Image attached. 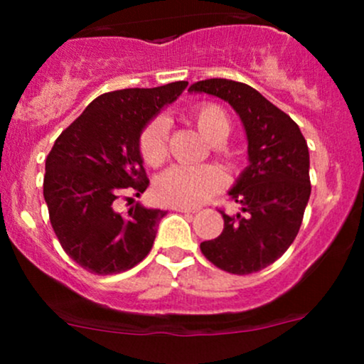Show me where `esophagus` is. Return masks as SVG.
I'll use <instances>...</instances> for the list:
<instances>
[{"label":"esophagus","instance_id":"obj_1","mask_svg":"<svg viewBox=\"0 0 364 364\" xmlns=\"http://www.w3.org/2000/svg\"><path fill=\"white\" fill-rule=\"evenodd\" d=\"M173 210H176V212H196V208L195 207H183V205H176V207H173Z\"/></svg>","mask_w":364,"mask_h":364}]
</instances>
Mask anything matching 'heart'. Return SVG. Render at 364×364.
<instances>
[{
  "label": "heart",
  "mask_w": 364,
  "mask_h": 364,
  "mask_svg": "<svg viewBox=\"0 0 364 364\" xmlns=\"http://www.w3.org/2000/svg\"><path fill=\"white\" fill-rule=\"evenodd\" d=\"M190 119L202 136L210 144H219L231 132V119L223 107L214 102H202L191 107ZM169 127L164 118L150 119L141 128L139 150L144 162L150 168H161L168 159ZM224 188V174L215 166H173L156 181L159 202L168 205L195 207L205 202Z\"/></svg>",
  "instance_id": "1"
}]
</instances>
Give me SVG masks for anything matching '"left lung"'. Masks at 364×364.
I'll list each match as a JSON object with an SVG mask.
<instances>
[{"label": "left lung", "mask_w": 364, "mask_h": 364, "mask_svg": "<svg viewBox=\"0 0 364 364\" xmlns=\"http://www.w3.org/2000/svg\"><path fill=\"white\" fill-rule=\"evenodd\" d=\"M190 92L217 95L235 107L248 136L250 166L229 191L241 214L219 208L224 229L200 245L203 257L229 274L260 272L286 253L301 228L311 193L310 152L301 129L253 87L208 78Z\"/></svg>", "instance_id": "left-lung-1"}]
</instances>
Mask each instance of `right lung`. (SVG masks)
Segmentation results:
<instances>
[{
	"label": "right lung",
	"instance_id": "1",
	"mask_svg": "<svg viewBox=\"0 0 364 364\" xmlns=\"http://www.w3.org/2000/svg\"><path fill=\"white\" fill-rule=\"evenodd\" d=\"M186 85L106 92L54 141L44 174L49 220L65 253L87 272H124L152 250L166 212L135 203L119 214L114 202L147 190L140 132Z\"/></svg>",
	"mask_w": 364,
	"mask_h": 364
}]
</instances>
